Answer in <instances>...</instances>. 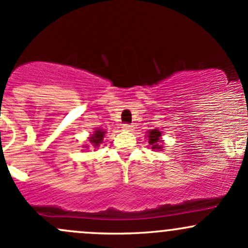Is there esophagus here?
<instances>
[{
    "instance_id": "34e87169",
    "label": "esophagus",
    "mask_w": 248,
    "mask_h": 248,
    "mask_svg": "<svg viewBox=\"0 0 248 248\" xmlns=\"http://www.w3.org/2000/svg\"><path fill=\"white\" fill-rule=\"evenodd\" d=\"M122 128H124V131H127V132L134 131V126H133V124H124V126H122Z\"/></svg>"
}]
</instances>
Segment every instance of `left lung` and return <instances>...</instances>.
<instances>
[{"label": "left lung", "instance_id": "obj_1", "mask_svg": "<svg viewBox=\"0 0 248 248\" xmlns=\"http://www.w3.org/2000/svg\"><path fill=\"white\" fill-rule=\"evenodd\" d=\"M148 144L152 150H163V140H161V132L158 129H152L147 133Z\"/></svg>", "mask_w": 248, "mask_h": 248}]
</instances>
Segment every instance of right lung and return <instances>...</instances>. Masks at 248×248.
<instances>
[{
  "instance_id": "add662e5",
  "label": "right lung",
  "mask_w": 248,
  "mask_h": 248,
  "mask_svg": "<svg viewBox=\"0 0 248 248\" xmlns=\"http://www.w3.org/2000/svg\"><path fill=\"white\" fill-rule=\"evenodd\" d=\"M104 134H106V131H103V129H100V128L95 129L93 134H91V137L89 138L91 147L97 148L98 146L102 144ZM85 147H88V146H85Z\"/></svg>"
}]
</instances>
